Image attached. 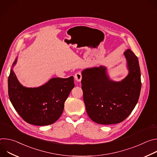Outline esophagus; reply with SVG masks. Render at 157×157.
Returning <instances> with one entry per match:
<instances>
[{"label": "esophagus", "instance_id": "34e87169", "mask_svg": "<svg viewBox=\"0 0 157 157\" xmlns=\"http://www.w3.org/2000/svg\"><path fill=\"white\" fill-rule=\"evenodd\" d=\"M75 78L78 82H80L82 79V74L81 72H77L75 75Z\"/></svg>", "mask_w": 157, "mask_h": 157}]
</instances>
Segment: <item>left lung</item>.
<instances>
[{
    "mask_svg": "<svg viewBox=\"0 0 157 157\" xmlns=\"http://www.w3.org/2000/svg\"><path fill=\"white\" fill-rule=\"evenodd\" d=\"M124 55L129 73L121 82L110 80L103 66L82 72L81 88L86 112L96 123H120L131 114L138 102L142 84L138 58L129 49Z\"/></svg>",
    "mask_w": 157,
    "mask_h": 157,
    "instance_id": "left-lung-1",
    "label": "left lung"
}]
</instances>
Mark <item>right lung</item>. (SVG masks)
Here are the masks:
<instances>
[{
	"label": "right lung",
	"instance_id": "add662e5",
	"mask_svg": "<svg viewBox=\"0 0 157 157\" xmlns=\"http://www.w3.org/2000/svg\"><path fill=\"white\" fill-rule=\"evenodd\" d=\"M74 87L73 76L54 78L35 88L21 85L12 69L8 79L9 96L14 109L25 122L39 126L52 124L59 118L64 102Z\"/></svg>",
	"mask_w": 157,
	"mask_h": 157
}]
</instances>
